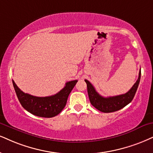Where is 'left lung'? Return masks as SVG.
<instances>
[{
	"instance_id": "1",
	"label": "left lung",
	"mask_w": 153,
	"mask_h": 153,
	"mask_svg": "<svg viewBox=\"0 0 153 153\" xmlns=\"http://www.w3.org/2000/svg\"><path fill=\"white\" fill-rule=\"evenodd\" d=\"M140 75L141 71L140 69L138 79L134 84V85L132 86V88L127 93L109 97H103L100 95L99 93H97L95 88L91 83L88 80L85 79V82L87 84L88 98H89L91 105L99 111L103 113L114 112V111L123 108L131 103L134 98L137 87H138L139 83H140Z\"/></svg>"
}]
</instances>
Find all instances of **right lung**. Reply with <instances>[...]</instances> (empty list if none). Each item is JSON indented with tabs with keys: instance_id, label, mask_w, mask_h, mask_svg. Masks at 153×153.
I'll list each match as a JSON object with an SVG mask.
<instances>
[{
	"instance_id": "add662e5",
	"label": "right lung",
	"mask_w": 153,
	"mask_h": 153,
	"mask_svg": "<svg viewBox=\"0 0 153 153\" xmlns=\"http://www.w3.org/2000/svg\"><path fill=\"white\" fill-rule=\"evenodd\" d=\"M77 82V80L68 82L57 94L45 97H35L24 93L13 80V84L20 104L26 111L37 116L52 118L59 114L65 108L68 97Z\"/></svg>"
}]
</instances>
